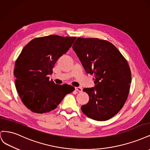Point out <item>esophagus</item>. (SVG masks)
Here are the masks:
<instances>
[{"label": "esophagus", "mask_w": 150, "mask_h": 150, "mask_svg": "<svg viewBox=\"0 0 150 150\" xmlns=\"http://www.w3.org/2000/svg\"><path fill=\"white\" fill-rule=\"evenodd\" d=\"M75 89L76 91H79V92H82V91H83V89L81 87H76Z\"/></svg>", "instance_id": "esophagus-1"}]
</instances>
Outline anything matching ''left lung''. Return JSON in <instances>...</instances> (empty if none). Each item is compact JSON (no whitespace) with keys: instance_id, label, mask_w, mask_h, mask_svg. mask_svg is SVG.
I'll return each mask as SVG.
<instances>
[{"instance_id":"1","label":"left lung","mask_w":150,"mask_h":150,"mask_svg":"<svg viewBox=\"0 0 150 150\" xmlns=\"http://www.w3.org/2000/svg\"><path fill=\"white\" fill-rule=\"evenodd\" d=\"M72 49L86 72L94 78V87L83 89L89 100L81 110L96 121L111 118L121 110L128 96L131 74L128 62L107 40L78 38Z\"/></svg>"}]
</instances>
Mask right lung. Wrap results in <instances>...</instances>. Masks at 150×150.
Masks as SVG:
<instances>
[{"mask_svg": "<svg viewBox=\"0 0 150 150\" xmlns=\"http://www.w3.org/2000/svg\"><path fill=\"white\" fill-rule=\"evenodd\" d=\"M76 39L57 35L35 38L22 50L16 60L13 74L19 97L31 111H51L67 94L74 91L71 86L55 84L47 75L52 73L58 59L67 52Z\"/></svg>", "mask_w": 150, "mask_h": 150, "instance_id": "add662e5", "label": "right lung"}]
</instances>
